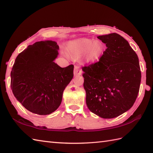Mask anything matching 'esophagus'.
<instances>
[{"mask_svg": "<svg viewBox=\"0 0 153 153\" xmlns=\"http://www.w3.org/2000/svg\"><path fill=\"white\" fill-rule=\"evenodd\" d=\"M74 75L75 76H81L82 74V69L78 66H76L74 67Z\"/></svg>", "mask_w": 153, "mask_h": 153, "instance_id": "esophagus-1", "label": "esophagus"}]
</instances>
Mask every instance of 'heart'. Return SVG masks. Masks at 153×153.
Here are the masks:
<instances>
[{
	"label": "heart",
	"instance_id": "1",
	"mask_svg": "<svg viewBox=\"0 0 153 153\" xmlns=\"http://www.w3.org/2000/svg\"><path fill=\"white\" fill-rule=\"evenodd\" d=\"M105 51V46L100 41H92L86 38L71 41L67 46V52L71 57L85 64L95 62L100 59Z\"/></svg>",
	"mask_w": 153,
	"mask_h": 153
}]
</instances>
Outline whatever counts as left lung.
Listing matches in <instances>:
<instances>
[{"instance_id":"1","label":"left lung","mask_w":153,"mask_h":153,"mask_svg":"<svg viewBox=\"0 0 153 153\" xmlns=\"http://www.w3.org/2000/svg\"><path fill=\"white\" fill-rule=\"evenodd\" d=\"M107 48L97 62L82 68L86 104L102 118H114L130 109L140 87L139 58L118 33L97 37Z\"/></svg>"}]
</instances>
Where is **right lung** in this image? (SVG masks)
<instances>
[{
  "instance_id": "1",
  "label": "right lung",
  "mask_w": 153,
  "mask_h": 153,
  "mask_svg": "<svg viewBox=\"0 0 153 153\" xmlns=\"http://www.w3.org/2000/svg\"><path fill=\"white\" fill-rule=\"evenodd\" d=\"M59 46L42 41L29 45L16 57L11 71V89L29 111L47 115L60 105L63 92L74 77V65L61 68L54 62Z\"/></svg>"
}]
</instances>
